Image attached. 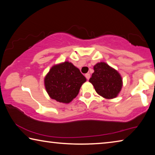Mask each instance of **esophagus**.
<instances>
[{"label": "esophagus", "instance_id": "obj_1", "mask_svg": "<svg viewBox=\"0 0 155 155\" xmlns=\"http://www.w3.org/2000/svg\"><path fill=\"white\" fill-rule=\"evenodd\" d=\"M85 77H86V78H87V80H89L90 79V74H89V73H87V74H85Z\"/></svg>", "mask_w": 155, "mask_h": 155}]
</instances>
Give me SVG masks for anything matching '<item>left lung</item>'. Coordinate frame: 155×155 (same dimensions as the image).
Listing matches in <instances>:
<instances>
[{"mask_svg":"<svg viewBox=\"0 0 155 155\" xmlns=\"http://www.w3.org/2000/svg\"><path fill=\"white\" fill-rule=\"evenodd\" d=\"M94 72L89 81L92 84L97 94L107 99L117 97L122 87V78L120 73L104 62L94 66Z\"/></svg>","mask_w":155,"mask_h":155,"instance_id":"obj_1","label":"left lung"}]
</instances>
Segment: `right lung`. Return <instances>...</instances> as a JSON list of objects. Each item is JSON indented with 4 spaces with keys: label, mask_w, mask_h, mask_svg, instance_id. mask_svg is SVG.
<instances>
[{
    "label": "right lung",
    "mask_w": 155,
    "mask_h": 155,
    "mask_svg": "<svg viewBox=\"0 0 155 155\" xmlns=\"http://www.w3.org/2000/svg\"><path fill=\"white\" fill-rule=\"evenodd\" d=\"M86 78L71 62L54 65L44 78V86L52 99L68 104L75 98Z\"/></svg>",
    "instance_id": "obj_1"
}]
</instances>
